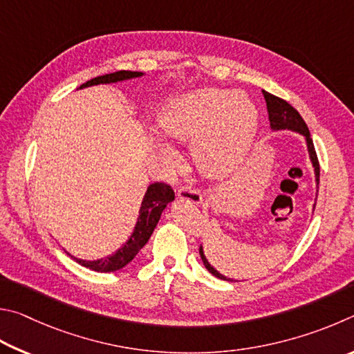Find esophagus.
<instances>
[{
    "label": "esophagus",
    "instance_id": "1",
    "mask_svg": "<svg viewBox=\"0 0 354 354\" xmlns=\"http://www.w3.org/2000/svg\"><path fill=\"white\" fill-rule=\"evenodd\" d=\"M177 196L180 197V199H185L188 202H193V203H202V196L197 189L191 188V187H180L177 189Z\"/></svg>",
    "mask_w": 354,
    "mask_h": 354
}]
</instances>
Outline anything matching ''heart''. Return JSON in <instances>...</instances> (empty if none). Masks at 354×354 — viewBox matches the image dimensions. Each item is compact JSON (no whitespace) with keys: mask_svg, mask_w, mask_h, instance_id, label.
<instances>
[{"mask_svg":"<svg viewBox=\"0 0 354 354\" xmlns=\"http://www.w3.org/2000/svg\"><path fill=\"white\" fill-rule=\"evenodd\" d=\"M169 140L193 142L196 166L203 176L225 177L245 160L255 141L259 115L252 99L224 88H201L174 99L158 118ZM171 165L177 155L161 146Z\"/></svg>","mask_w":354,"mask_h":354,"instance_id":"1","label":"heart"}]
</instances>
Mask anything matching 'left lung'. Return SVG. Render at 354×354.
Listing matches in <instances>:
<instances>
[{
	"label": "left lung",
	"mask_w": 354,
	"mask_h": 354,
	"mask_svg": "<svg viewBox=\"0 0 354 354\" xmlns=\"http://www.w3.org/2000/svg\"><path fill=\"white\" fill-rule=\"evenodd\" d=\"M263 95H264V99H266V104H268V113H269V121H270V129L272 130H294V132L305 136L308 152H309V158H311V161H313L314 172H315V183H317V188H319L320 166H319L317 153H315L314 142H313V138H311V133H309V129L306 126V122L303 121V118L300 116L299 111H297L289 102L284 101V99L270 95V93H268V91H263ZM314 208H315V205H314ZM199 253H201L202 261H203V264H205V268L208 269L209 274H213L214 277L221 278V280L233 281L232 278H227L225 275L219 274V272L208 263L205 253H203L202 245L199 247Z\"/></svg>",
	"instance_id": "obj_1"
}]
</instances>
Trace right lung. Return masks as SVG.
Listing matches in <instances>:
<instances>
[{"mask_svg": "<svg viewBox=\"0 0 354 354\" xmlns=\"http://www.w3.org/2000/svg\"><path fill=\"white\" fill-rule=\"evenodd\" d=\"M142 73L140 71H116L110 74H104V76H97L95 79L88 80L79 86V88H85V86L91 85H99V84H115L121 82V80L133 79V77H141ZM174 201V191L169 185L155 182L149 185L145 197H142L141 208H140V216L138 221H136V225L133 228V233L130 234V238L122 244L121 249H118L113 255L105 257L101 259H96V261H85V259H79L76 257H71L73 259L84 266L86 269L96 270V272H115L122 269L124 266H127L132 259L136 257L142 247L151 238L153 228L157 227L160 216L163 213V209L167 207V203ZM70 255V253H68Z\"/></svg>", "mask_w": 354, "mask_h": 354, "instance_id": "right-lung-1", "label": "right lung"}]
</instances>
